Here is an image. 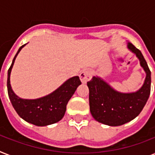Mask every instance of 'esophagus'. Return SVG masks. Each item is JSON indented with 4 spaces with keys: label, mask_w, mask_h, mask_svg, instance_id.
<instances>
[{
    "label": "esophagus",
    "mask_w": 155,
    "mask_h": 155,
    "mask_svg": "<svg viewBox=\"0 0 155 155\" xmlns=\"http://www.w3.org/2000/svg\"><path fill=\"white\" fill-rule=\"evenodd\" d=\"M80 79L83 84H86L92 79V73L88 70H84L80 74Z\"/></svg>",
    "instance_id": "obj_1"
}]
</instances>
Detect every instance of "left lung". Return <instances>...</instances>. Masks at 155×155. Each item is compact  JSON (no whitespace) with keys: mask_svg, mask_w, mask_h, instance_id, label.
<instances>
[{"mask_svg":"<svg viewBox=\"0 0 155 155\" xmlns=\"http://www.w3.org/2000/svg\"><path fill=\"white\" fill-rule=\"evenodd\" d=\"M127 48L139 59L146 72V79L139 89L134 92H118L98 75L87 83L91 114L104 125L119 126L134 120L142 112L150 94L151 73L147 61L132 43L128 42Z\"/></svg>","mask_w":155,"mask_h":155,"instance_id":"obj_1","label":"left lung"}]
</instances>
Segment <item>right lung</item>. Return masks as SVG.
Instances as JSON below:
<instances>
[{
  "label": "right lung",
  "mask_w": 155,
  "mask_h": 155,
  "mask_svg": "<svg viewBox=\"0 0 155 155\" xmlns=\"http://www.w3.org/2000/svg\"><path fill=\"white\" fill-rule=\"evenodd\" d=\"M25 45L18 49L8 71L7 88L8 97L17 113L23 120L37 126L52 125L63 117L69 100L75 93L76 88L81 84V82L79 76H74L66 80L60 87L45 97L33 100L22 99L18 97L11 87L10 74L18 53Z\"/></svg>",
  "instance_id": "obj_1"
}]
</instances>
